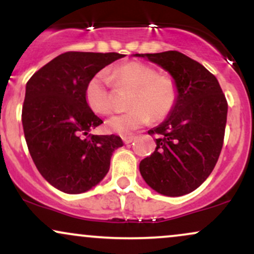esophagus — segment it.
I'll use <instances>...</instances> for the list:
<instances>
[{
    "label": "esophagus",
    "mask_w": 254,
    "mask_h": 254,
    "mask_svg": "<svg viewBox=\"0 0 254 254\" xmlns=\"http://www.w3.org/2000/svg\"><path fill=\"white\" fill-rule=\"evenodd\" d=\"M135 141V137L133 136H125V137H123V142L125 144H129V143H131V142H133Z\"/></svg>",
    "instance_id": "esophagus-1"
}]
</instances>
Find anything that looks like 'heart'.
Listing matches in <instances>:
<instances>
[{
	"label": "heart",
	"instance_id": "obj_1",
	"mask_svg": "<svg viewBox=\"0 0 254 254\" xmlns=\"http://www.w3.org/2000/svg\"><path fill=\"white\" fill-rule=\"evenodd\" d=\"M110 78L116 88L132 89L129 98L131 110L113 116L106 122V129L119 135H129L150 119L161 121L176 107L178 86L166 75H159L155 68L141 62H127L115 66ZM84 100L92 112L106 116L112 111L110 81L105 72H98L88 80Z\"/></svg>",
	"mask_w": 254,
	"mask_h": 254
}]
</instances>
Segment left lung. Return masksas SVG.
<instances>
[{
    "label": "left lung",
    "instance_id": "8db88e82",
    "mask_svg": "<svg viewBox=\"0 0 254 254\" xmlns=\"http://www.w3.org/2000/svg\"><path fill=\"white\" fill-rule=\"evenodd\" d=\"M168 71L178 86V101L161 124L139 172L153 190L179 197L199 188L210 176L223 145L228 105L217 78L200 63L178 51L135 54Z\"/></svg>",
    "mask_w": 254,
    "mask_h": 254
}]
</instances>
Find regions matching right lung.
Returning a JSON list of instances; mask_svg holds the SVG:
<instances>
[{"instance_id": "right-lung-1", "label": "right lung", "mask_w": 254, "mask_h": 254, "mask_svg": "<svg viewBox=\"0 0 254 254\" xmlns=\"http://www.w3.org/2000/svg\"><path fill=\"white\" fill-rule=\"evenodd\" d=\"M125 55L65 52L34 72L26 83L22 127L34 165L49 184L65 193L94 188L110 170L116 135H92L103 121L84 100L88 80Z\"/></svg>"}]
</instances>
